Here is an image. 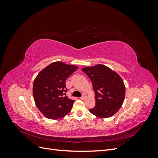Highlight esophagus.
Returning a JSON list of instances; mask_svg holds the SVG:
<instances>
[{
    "label": "esophagus",
    "mask_w": 158,
    "mask_h": 158,
    "mask_svg": "<svg viewBox=\"0 0 158 158\" xmlns=\"http://www.w3.org/2000/svg\"><path fill=\"white\" fill-rule=\"evenodd\" d=\"M80 99L81 100H85V99H86V95H83V96L81 97Z\"/></svg>",
    "instance_id": "34e87169"
}]
</instances>
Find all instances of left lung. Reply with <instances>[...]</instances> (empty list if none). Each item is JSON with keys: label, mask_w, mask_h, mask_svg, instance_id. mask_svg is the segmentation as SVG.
Listing matches in <instances>:
<instances>
[{"label": "left lung", "mask_w": 158, "mask_h": 158, "mask_svg": "<svg viewBox=\"0 0 158 158\" xmlns=\"http://www.w3.org/2000/svg\"><path fill=\"white\" fill-rule=\"evenodd\" d=\"M82 70L92 82L95 106L89 111L99 118L114 115L123 103L125 85L121 77L108 66L98 64L84 67Z\"/></svg>", "instance_id": "left-lung-1"}]
</instances>
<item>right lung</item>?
<instances>
[{
    "label": "right lung",
    "instance_id": "obj_1",
    "mask_svg": "<svg viewBox=\"0 0 158 158\" xmlns=\"http://www.w3.org/2000/svg\"><path fill=\"white\" fill-rule=\"evenodd\" d=\"M78 67L56 61L37 74L33 85V96L37 107L49 119H59L67 114L74 100L66 95L65 81Z\"/></svg>",
    "mask_w": 158,
    "mask_h": 158
}]
</instances>
